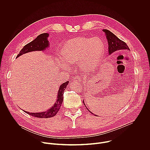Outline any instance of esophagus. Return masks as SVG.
<instances>
[{
	"instance_id": "esophagus-1",
	"label": "esophagus",
	"mask_w": 150,
	"mask_h": 150,
	"mask_svg": "<svg viewBox=\"0 0 150 150\" xmlns=\"http://www.w3.org/2000/svg\"><path fill=\"white\" fill-rule=\"evenodd\" d=\"M74 81H79V82H81L82 81V78L81 77L80 75H78L76 76H75L74 78Z\"/></svg>"
}]
</instances>
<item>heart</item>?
Here are the masks:
<instances>
[{"mask_svg":"<svg viewBox=\"0 0 150 150\" xmlns=\"http://www.w3.org/2000/svg\"><path fill=\"white\" fill-rule=\"evenodd\" d=\"M104 51L103 41L97 37H76L68 40L62 49L65 60L71 63L81 61L87 71L94 69L101 60Z\"/></svg>","mask_w":150,"mask_h":150,"instance_id":"obj_1","label":"heart"}]
</instances>
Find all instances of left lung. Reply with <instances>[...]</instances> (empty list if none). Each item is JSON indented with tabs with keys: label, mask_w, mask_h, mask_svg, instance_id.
I'll use <instances>...</instances> for the list:
<instances>
[{
	"label": "left lung",
	"mask_w": 150,
	"mask_h": 150,
	"mask_svg": "<svg viewBox=\"0 0 150 150\" xmlns=\"http://www.w3.org/2000/svg\"><path fill=\"white\" fill-rule=\"evenodd\" d=\"M105 34L107 40H108V45H109V54L113 53L116 51H119L120 50H130L129 47L125 43V42L121 40H120L118 37H117L113 33L110 31L108 30H103ZM83 104L85 105L83 102ZM86 107V105H85ZM89 112H90L88 110ZM91 113V112H90ZM93 114V113H91ZM94 115V114H93ZM97 116V115H95Z\"/></svg>",
	"instance_id": "left-lung-1"
}]
</instances>
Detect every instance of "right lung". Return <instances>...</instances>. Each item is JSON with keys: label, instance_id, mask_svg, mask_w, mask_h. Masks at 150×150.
<instances>
[{"label": "right lung", "instance_id": "1", "mask_svg": "<svg viewBox=\"0 0 150 150\" xmlns=\"http://www.w3.org/2000/svg\"><path fill=\"white\" fill-rule=\"evenodd\" d=\"M49 34L47 33H42L38 35L36 38L26 45L21 49V50L19 52V53L16 56V58L21 55L28 52L33 51H42L46 50V48L49 46V42L47 40ZM68 83L69 81H67L60 85L57 93L56 102H55L54 105L50 109H48L46 112H42L40 113H30L24 110V112L31 116L39 118H49L54 116L60 108L63 99V93L64 91L65 90V88L67 87Z\"/></svg>", "mask_w": 150, "mask_h": 150}]
</instances>
